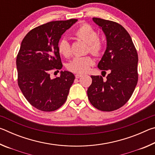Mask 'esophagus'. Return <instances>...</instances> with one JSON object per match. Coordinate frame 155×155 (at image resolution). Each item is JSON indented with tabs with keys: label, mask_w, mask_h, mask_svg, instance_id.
Listing matches in <instances>:
<instances>
[{
	"label": "esophagus",
	"mask_w": 155,
	"mask_h": 155,
	"mask_svg": "<svg viewBox=\"0 0 155 155\" xmlns=\"http://www.w3.org/2000/svg\"><path fill=\"white\" fill-rule=\"evenodd\" d=\"M82 77H83V75L81 74H75V77L77 78H78Z\"/></svg>",
	"instance_id": "esophagus-1"
}]
</instances>
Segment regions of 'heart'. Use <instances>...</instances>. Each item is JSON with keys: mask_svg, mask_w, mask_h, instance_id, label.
<instances>
[{"mask_svg": "<svg viewBox=\"0 0 155 155\" xmlns=\"http://www.w3.org/2000/svg\"><path fill=\"white\" fill-rule=\"evenodd\" d=\"M74 35L78 39L87 43V52L96 57L103 53L104 48V41L98 36L95 28L91 25L84 23L81 25L74 31ZM58 51L59 53L66 58L72 55L71 44L67 38H64L58 43ZM94 64V59L90 56L77 57L73 59L67 65L68 70L77 74H83L90 70Z\"/></svg>", "mask_w": 155, "mask_h": 155, "instance_id": "b5f03b06", "label": "heart"}]
</instances>
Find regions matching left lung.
<instances>
[{"instance_id": "1", "label": "left lung", "mask_w": 155, "mask_h": 155, "mask_svg": "<svg viewBox=\"0 0 155 155\" xmlns=\"http://www.w3.org/2000/svg\"><path fill=\"white\" fill-rule=\"evenodd\" d=\"M107 37V46L98 67L110 70L104 76H91L92 83L87 90L88 99L97 109L112 111L124 106L132 96L138 81V54L127 31L118 23L93 18ZM105 76V75H104Z\"/></svg>"}]
</instances>
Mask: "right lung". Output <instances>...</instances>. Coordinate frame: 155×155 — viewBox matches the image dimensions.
<instances>
[{
    "label": "right lung",
    "instance_id": "1",
    "mask_svg": "<svg viewBox=\"0 0 155 155\" xmlns=\"http://www.w3.org/2000/svg\"><path fill=\"white\" fill-rule=\"evenodd\" d=\"M77 19L47 22L31 30L23 39L16 58L18 84L25 98L40 111L51 112L66 101L75 78L68 71L52 79L50 72L63 66L58 43Z\"/></svg>",
    "mask_w": 155,
    "mask_h": 155
}]
</instances>
